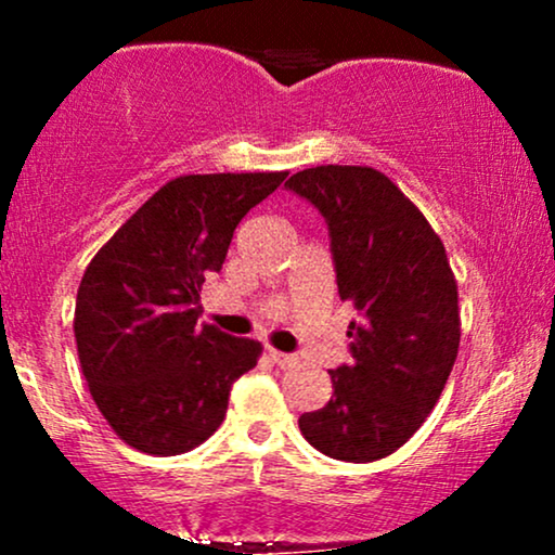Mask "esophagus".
<instances>
[{"instance_id": "obj_1", "label": "esophagus", "mask_w": 555, "mask_h": 555, "mask_svg": "<svg viewBox=\"0 0 555 555\" xmlns=\"http://www.w3.org/2000/svg\"><path fill=\"white\" fill-rule=\"evenodd\" d=\"M269 354H271V360L276 362L279 367H284V371H286V367H295L297 362H299L295 354H284V352H279V349H269Z\"/></svg>"}]
</instances>
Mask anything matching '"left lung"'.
Instances as JSON below:
<instances>
[{
    "label": "left lung",
    "mask_w": 555,
    "mask_h": 555,
    "mask_svg": "<svg viewBox=\"0 0 555 555\" xmlns=\"http://www.w3.org/2000/svg\"><path fill=\"white\" fill-rule=\"evenodd\" d=\"M286 188L328 221L339 297L354 305L352 362L331 373L326 406L305 412V441L331 460L365 464L415 436L460 352V292L441 237L373 167L302 169Z\"/></svg>",
    "instance_id": "left-lung-1"
}]
</instances>
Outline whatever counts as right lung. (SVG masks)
Instances as JSON below:
<instances>
[{
  "mask_svg": "<svg viewBox=\"0 0 555 555\" xmlns=\"http://www.w3.org/2000/svg\"><path fill=\"white\" fill-rule=\"evenodd\" d=\"M284 177H175L88 263L73 321L80 367L99 412L132 449L177 456L201 446L224 423L234 380L258 365L260 341L197 326L201 284Z\"/></svg>",
  "mask_w": 555,
  "mask_h": 555,
  "instance_id": "right-lung-1",
  "label": "right lung"
}]
</instances>
